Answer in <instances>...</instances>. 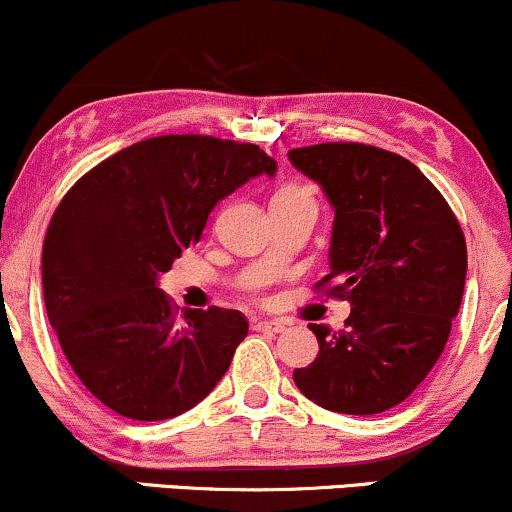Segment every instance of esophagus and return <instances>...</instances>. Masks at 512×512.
Listing matches in <instances>:
<instances>
[{
    "instance_id": "34e87169",
    "label": "esophagus",
    "mask_w": 512,
    "mask_h": 512,
    "mask_svg": "<svg viewBox=\"0 0 512 512\" xmlns=\"http://www.w3.org/2000/svg\"><path fill=\"white\" fill-rule=\"evenodd\" d=\"M255 330H260V333H267V335H277L282 333L284 325L277 323V320H255V325H252Z\"/></svg>"
}]
</instances>
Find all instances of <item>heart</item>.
<instances>
[{
	"label": "heart",
	"instance_id": "heart-1",
	"mask_svg": "<svg viewBox=\"0 0 512 512\" xmlns=\"http://www.w3.org/2000/svg\"><path fill=\"white\" fill-rule=\"evenodd\" d=\"M282 199H313L311 189L303 187V184H284L277 194H274L272 201H282Z\"/></svg>",
	"mask_w": 512,
	"mask_h": 512
}]
</instances>
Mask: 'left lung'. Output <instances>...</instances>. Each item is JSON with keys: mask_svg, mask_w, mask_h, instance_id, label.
Here are the masks:
<instances>
[{"mask_svg": "<svg viewBox=\"0 0 512 512\" xmlns=\"http://www.w3.org/2000/svg\"><path fill=\"white\" fill-rule=\"evenodd\" d=\"M335 209L330 274L316 284L350 301L345 330L311 323L318 357L294 369L325 411L374 415L406 401L445 350L466 279L462 226L406 157L364 143L289 150Z\"/></svg>", "mask_w": 512, "mask_h": 512, "instance_id": "1", "label": "left lung"}]
</instances>
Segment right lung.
I'll use <instances>...</instances> for the list:
<instances>
[{
    "mask_svg": "<svg viewBox=\"0 0 512 512\" xmlns=\"http://www.w3.org/2000/svg\"><path fill=\"white\" fill-rule=\"evenodd\" d=\"M277 162L260 145L157 136L106 157L55 209L43 299L67 362L94 398L131 420L204 401L247 335L240 311L177 308L157 286L199 243L213 206Z\"/></svg>",
    "mask_w": 512,
    "mask_h": 512,
    "instance_id": "add662e5",
    "label": "right lung"
}]
</instances>
